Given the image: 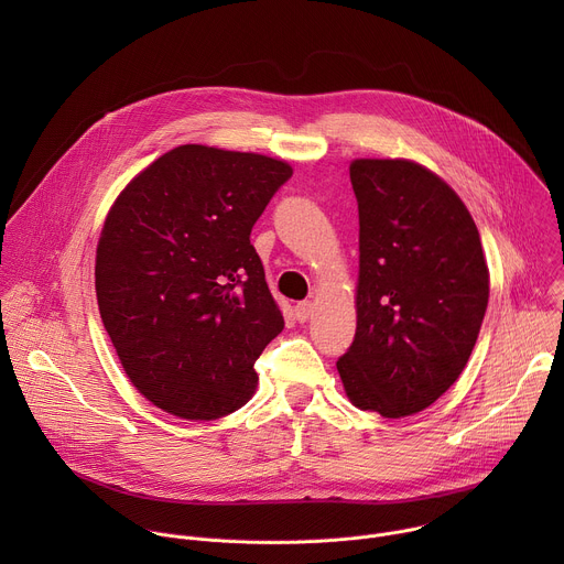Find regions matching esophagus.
<instances>
[{
	"label": "esophagus",
	"instance_id": "34e87169",
	"mask_svg": "<svg viewBox=\"0 0 564 564\" xmlns=\"http://www.w3.org/2000/svg\"><path fill=\"white\" fill-rule=\"evenodd\" d=\"M294 314H296V318L301 321V324H305V321H307V318H310V314H312V303H310V301H301V303H296Z\"/></svg>",
	"mask_w": 564,
	"mask_h": 564
}]
</instances>
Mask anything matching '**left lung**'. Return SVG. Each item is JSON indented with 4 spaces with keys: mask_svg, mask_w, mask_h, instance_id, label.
Instances as JSON below:
<instances>
[{
    "mask_svg": "<svg viewBox=\"0 0 564 564\" xmlns=\"http://www.w3.org/2000/svg\"><path fill=\"white\" fill-rule=\"evenodd\" d=\"M355 341L337 361L348 399L381 417L429 409L462 375L489 303L479 231L459 196L413 160L359 158Z\"/></svg>",
    "mask_w": 564,
    "mask_h": 564,
    "instance_id": "1",
    "label": "left lung"
}]
</instances>
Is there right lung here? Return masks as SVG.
I'll use <instances>...</instances> for the list:
<instances>
[{
  "instance_id": "1",
  "label": "right lung",
  "mask_w": 564,
  "mask_h": 564,
  "mask_svg": "<svg viewBox=\"0 0 564 564\" xmlns=\"http://www.w3.org/2000/svg\"><path fill=\"white\" fill-rule=\"evenodd\" d=\"M290 176L261 153L181 144L109 209L96 254L100 316L153 406L216 420L248 404L254 361L283 330L250 234Z\"/></svg>"
}]
</instances>
